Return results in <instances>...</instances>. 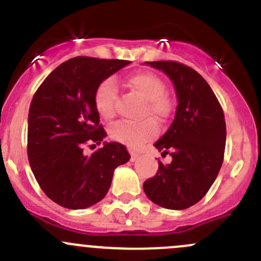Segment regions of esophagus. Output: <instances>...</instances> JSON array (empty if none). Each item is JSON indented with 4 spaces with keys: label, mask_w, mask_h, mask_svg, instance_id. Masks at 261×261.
Returning a JSON list of instances; mask_svg holds the SVG:
<instances>
[{
    "label": "esophagus",
    "mask_w": 261,
    "mask_h": 261,
    "mask_svg": "<svg viewBox=\"0 0 261 261\" xmlns=\"http://www.w3.org/2000/svg\"><path fill=\"white\" fill-rule=\"evenodd\" d=\"M129 153H130V160L132 161H136L137 158H138V153H136L134 152V150H132V149H129Z\"/></svg>",
    "instance_id": "1"
}]
</instances>
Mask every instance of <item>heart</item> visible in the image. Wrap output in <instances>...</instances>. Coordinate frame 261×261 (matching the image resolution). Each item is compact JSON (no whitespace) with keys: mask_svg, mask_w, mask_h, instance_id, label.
Returning <instances> with one entry per match:
<instances>
[{"mask_svg":"<svg viewBox=\"0 0 261 261\" xmlns=\"http://www.w3.org/2000/svg\"><path fill=\"white\" fill-rule=\"evenodd\" d=\"M125 85L144 99L143 115H148L155 123L165 122L170 117L173 104L170 96L165 93V83L157 74L150 71L136 72L127 77ZM115 100V82L113 79L103 80L94 91V106L98 114L104 119L114 117ZM151 121L143 119L141 122H117L109 128V137L113 141L125 144L130 148H139L155 136L157 129Z\"/></svg>","mask_w":261,"mask_h":261,"instance_id":"heart-1","label":"heart"}]
</instances>
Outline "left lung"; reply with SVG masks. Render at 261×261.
I'll return each instance as SVG.
<instances>
[{
  "instance_id": "1",
  "label": "left lung",
  "mask_w": 261,
  "mask_h": 261,
  "mask_svg": "<svg viewBox=\"0 0 261 261\" xmlns=\"http://www.w3.org/2000/svg\"><path fill=\"white\" fill-rule=\"evenodd\" d=\"M170 76L176 89V117L154 143L172 162L158 161V171L143 184L147 197L170 210H185L207 193L222 166L226 123L220 101L205 79L173 60L150 61Z\"/></svg>"
}]
</instances>
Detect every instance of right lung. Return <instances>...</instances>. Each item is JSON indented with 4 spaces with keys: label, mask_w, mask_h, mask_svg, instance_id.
Masks as SVG:
<instances>
[{
    "label": "right lung",
    "mask_w": 261,
    "mask_h": 261,
    "mask_svg": "<svg viewBox=\"0 0 261 261\" xmlns=\"http://www.w3.org/2000/svg\"><path fill=\"white\" fill-rule=\"evenodd\" d=\"M130 61L76 56L60 64L37 88L28 125V157L45 195L65 208H87L103 200L113 172L130 158L123 144H100L107 132L94 106L96 87Z\"/></svg>",
    "instance_id": "1"
}]
</instances>
